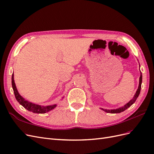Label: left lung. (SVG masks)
I'll list each match as a JSON object with an SVG mask.
<instances>
[{
	"mask_svg": "<svg viewBox=\"0 0 154 154\" xmlns=\"http://www.w3.org/2000/svg\"><path fill=\"white\" fill-rule=\"evenodd\" d=\"M139 67H140V65H139ZM140 77H139V86L136 92V94H134V96L133 97V98L132 100H130L127 103H126L124 106H121L119 108H118L116 109H104L101 108V110H103V111L106 112L107 113H111V114H116V113H120L122 112L125 111L126 109H127L128 108L131 106L132 104L135 103V101H136L137 98L138 97L139 94H140V91H141V83H142V73L140 71Z\"/></svg>",
	"mask_w": 154,
	"mask_h": 154,
	"instance_id": "1",
	"label": "left lung"
}]
</instances>
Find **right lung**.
I'll return each instance as SVG.
<instances>
[{
  "label": "right lung",
  "mask_w": 154,
  "mask_h": 154,
  "mask_svg": "<svg viewBox=\"0 0 154 154\" xmlns=\"http://www.w3.org/2000/svg\"><path fill=\"white\" fill-rule=\"evenodd\" d=\"M11 84L12 87L13 89L14 94H15V96L16 97V100L21 105L24 107L26 109L29 110L30 112H32L33 113H37V114H44L48 112L51 111V110L54 109L56 106H57V104L48 105V106H41L39 105H36L35 103H31V102L25 100L24 97L20 96V94L18 93L17 88L16 87V85L15 83V80H14V74L13 73L12 77H11Z\"/></svg>",
  "instance_id": "1"
}]
</instances>
